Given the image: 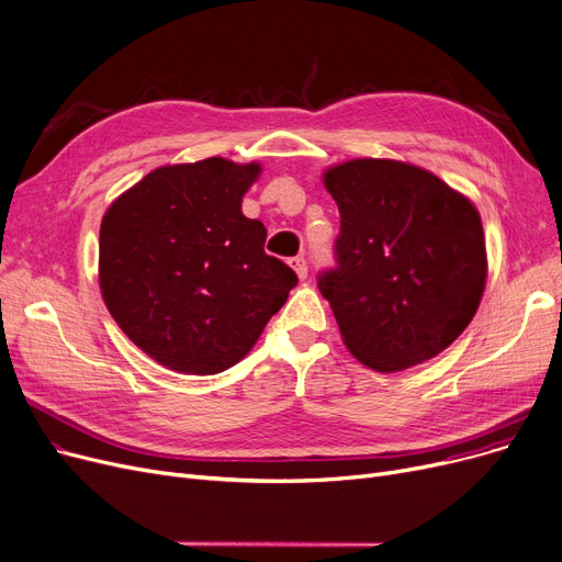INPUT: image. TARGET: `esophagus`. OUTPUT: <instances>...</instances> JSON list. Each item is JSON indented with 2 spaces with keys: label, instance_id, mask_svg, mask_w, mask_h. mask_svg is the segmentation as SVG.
<instances>
[{
  "label": "esophagus",
  "instance_id": "esophagus-1",
  "mask_svg": "<svg viewBox=\"0 0 562 562\" xmlns=\"http://www.w3.org/2000/svg\"><path fill=\"white\" fill-rule=\"evenodd\" d=\"M289 266L294 268V273L299 276V280H305V278H307V261H305V257L289 259Z\"/></svg>",
  "mask_w": 562,
  "mask_h": 562
}]
</instances>
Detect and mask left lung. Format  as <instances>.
<instances>
[{
  "instance_id": "obj_1",
  "label": "left lung",
  "mask_w": 562,
  "mask_h": 562,
  "mask_svg": "<svg viewBox=\"0 0 562 562\" xmlns=\"http://www.w3.org/2000/svg\"><path fill=\"white\" fill-rule=\"evenodd\" d=\"M337 268L319 278L345 347L376 372L420 364L463 333L486 284L475 204L429 169L353 158L328 167Z\"/></svg>"
}]
</instances>
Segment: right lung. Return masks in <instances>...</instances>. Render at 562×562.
Wrapping results in <instances>:
<instances>
[{
    "instance_id": "right-lung-1",
    "label": "right lung",
    "mask_w": 562,
    "mask_h": 562,
    "mask_svg": "<svg viewBox=\"0 0 562 562\" xmlns=\"http://www.w3.org/2000/svg\"><path fill=\"white\" fill-rule=\"evenodd\" d=\"M259 162L162 165L108 206L99 284L135 347L181 374L225 372L257 345L299 278L243 215Z\"/></svg>"
}]
</instances>
